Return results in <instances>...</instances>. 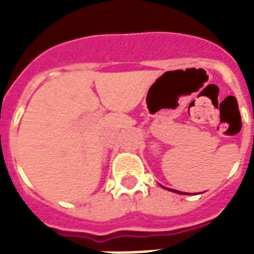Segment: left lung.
<instances>
[{"label": "left lung", "instance_id": "obj_1", "mask_svg": "<svg viewBox=\"0 0 254 254\" xmlns=\"http://www.w3.org/2000/svg\"><path fill=\"white\" fill-rule=\"evenodd\" d=\"M171 191H174V192H178V193H186V192H181V191H177V190H171Z\"/></svg>", "mask_w": 254, "mask_h": 254}]
</instances>
